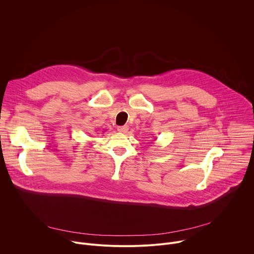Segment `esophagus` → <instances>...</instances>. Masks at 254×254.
Wrapping results in <instances>:
<instances>
[{
    "label": "esophagus",
    "mask_w": 254,
    "mask_h": 254,
    "mask_svg": "<svg viewBox=\"0 0 254 254\" xmlns=\"http://www.w3.org/2000/svg\"><path fill=\"white\" fill-rule=\"evenodd\" d=\"M118 130L122 133H126L128 130V126H123V127H119Z\"/></svg>",
    "instance_id": "obj_1"
}]
</instances>
